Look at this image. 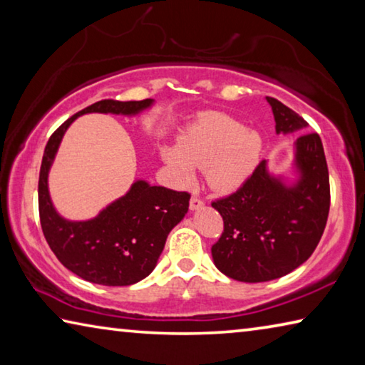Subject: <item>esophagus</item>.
Masks as SVG:
<instances>
[{"label": "esophagus", "mask_w": 365, "mask_h": 365, "mask_svg": "<svg viewBox=\"0 0 365 365\" xmlns=\"http://www.w3.org/2000/svg\"><path fill=\"white\" fill-rule=\"evenodd\" d=\"M202 206H205V201H202L201 197L191 196V200H190V209H191V211H197V209H201Z\"/></svg>", "instance_id": "34e87169"}]
</instances>
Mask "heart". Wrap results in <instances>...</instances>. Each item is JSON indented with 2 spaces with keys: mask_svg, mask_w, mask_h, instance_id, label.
<instances>
[{
  "mask_svg": "<svg viewBox=\"0 0 365 365\" xmlns=\"http://www.w3.org/2000/svg\"><path fill=\"white\" fill-rule=\"evenodd\" d=\"M262 138L225 114H206L185 130L178 146H165L163 158L180 182L193 180V165L205 168L219 191L243 185L257 168Z\"/></svg>",
  "mask_w": 365,
  "mask_h": 365,
  "instance_id": "heart-1",
  "label": "heart"
}]
</instances>
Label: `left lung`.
Masks as SVG:
<instances>
[{
    "mask_svg": "<svg viewBox=\"0 0 365 365\" xmlns=\"http://www.w3.org/2000/svg\"><path fill=\"white\" fill-rule=\"evenodd\" d=\"M277 133H292L307 122L275 98ZM299 180L293 187L270 177L261 160L237 191L212 201L224 232L212 245L215 267L233 280L257 283L289 274L306 262L322 238L330 211V180L322 141L316 133L296 140Z\"/></svg>",
    "mask_w": 365,
    "mask_h": 365,
    "instance_id": "8db88e82",
    "label": "left lung"
}]
</instances>
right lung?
I'll use <instances>...</instances> for the list:
<instances>
[{
	"mask_svg": "<svg viewBox=\"0 0 365 365\" xmlns=\"http://www.w3.org/2000/svg\"><path fill=\"white\" fill-rule=\"evenodd\" d=\"M153 100H103L67 119L51 137L43 154L38 178L41 230L59 262L80 279L106 287H127L143 280L156 267L165 240L188 211L190 193L151 187L143 180L132 185L125 196L85 222L61 217L48 191V172L67 127L86 113L133 115Z\"/></svg>",
	"mask_w": 365,
	"mask_h": 365,
	"instance_id": "obj_1",
	"label": "right lung"
}]
</instances>
